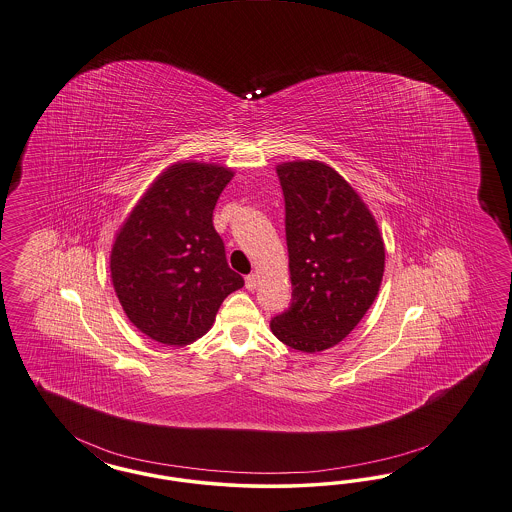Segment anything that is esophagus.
<instances>
[{
	"label": "esophagus",
	"mask_w": 512,
	"mask_h": 512,
	"mask_svg": "<svg viewBox=\"0 0 512 512\" xmlns=\"http://www.w3.org/2000/svg\"><path fill=\"white\" fill-rule=\"evenodd\" d=\"M257 285H259V276L257 274H249L246 278L247 289L253 291V289H257Z\"/></svg>",
	"instance_id": "34e87169"
}]
</instances>
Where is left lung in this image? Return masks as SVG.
Segmentation results:
<instances>
[{
    "instance_id": "obj_1",
    "label": "left lung",
    "mask_w": 512,
    "mask_h": 512,
    "mask_svg": "<svg viewBox=\"0 0 512 512\" xmlns=\"http://www.w3.org/2000/svg\"><path fill=\"white\" fill-rule=\"evenodd\" d=\"M291 306L270 321L293 350L323 352L344 340L378 295L386 249L352 185L318 160L283 162Z\"/></svg>"
}]
</instances>
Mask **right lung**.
Masks as SVG:
<instances>
[{"label": "right lung", "mask_w": 512, "mask_h": 512, "mask_svg": "<svg viewBox=\"0 0 512 512\" xmlns=\"http://www.w3.org/2000/svg\"><path fill=\"white\" fill-rule=\"evenodd\" d=\"M234 172L177 162L141 196L117 232L111 280L124 314L143 335L185 346L206 335L221 302L244 287L213 229V208Z\"/></svg>", "instance_id": "right-lung-1"}]
</instances>
